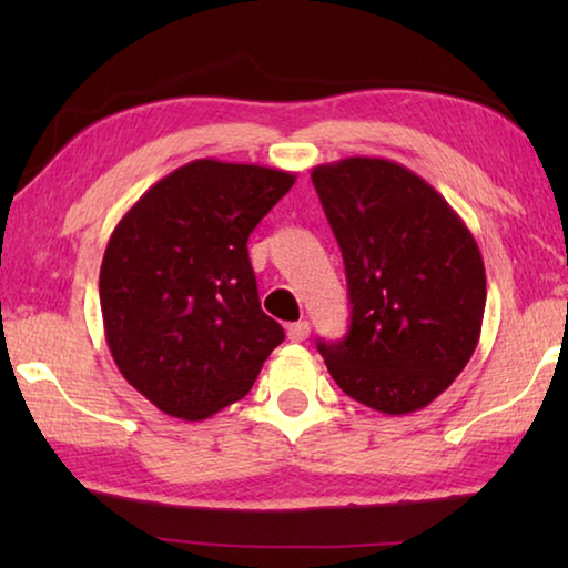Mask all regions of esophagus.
Listing matches in <instances>:
<instances>
[{
	"instance_id": "esophagus-1",
	"label": "esophagus",
	"mask_w": 568,
	"mask_h": 568,
	"mask_svg": "<svg viewBox=\"0 0 568 568\" xmlns=\"http://www.w3.org/2000/svg\"><path fill=\"white\" fill-rule=\"evenodd\" d=\"M307 335H311V323L307 321H297V323L287 325V338H291L293 343H303Z\"/></svg>"
}]
</instances>
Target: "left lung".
Here are the masks:
<instances>
[{
  "mask_svg": "<svg viewBox=\"0 0 568 568\" xmlns=\"http://www.w3.org/2000/svg\"><path fill=\"white\" fill-rule=\"evenodd\" d=\"M338 240L351 331L318 343L345 396L403 416L438 398L474 355L486 267L444 195L386 158H345L311 172Z\"/></svg>",
  "mask_w": 568,
  "mask_h": 568,
  "instance_id": "8db88e82",
  "label": "left lung"
}]
</instances>
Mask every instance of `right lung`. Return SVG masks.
<instances>
[{"mask_svg":"<svg viewBox=\"0 0 568 568\" xmlns=\"http://www.w3.org/2000/svg\"><path fill=\"white\" fill-rule=\"evenodd\" d=\"M293 182L287 170L192 160L112 230L104 338L124 381L168 416L203 420L240 400L283 343L261 307L247 237Z\"/></svg>","mask_w":568,"mask_h":568,"instance_id":"obj_1","label":"right lung"}]
</instances>
